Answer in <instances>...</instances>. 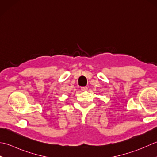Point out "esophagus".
<instances>
[{"mask_svg":"<svg viewBox=\"0 0 157 157\" xmlns=\"http://www.w3.org/2000/svg\"><path fill=\"white\" fill-rule=\"evenodd\" d=\"M81 90L82 91H86L88 90V88L87 87H81Z\"/></svg>","mask_w":157,"mask_h":157,"instance_id":"esophagus-1","label":"esophagus"}]
</instances>
